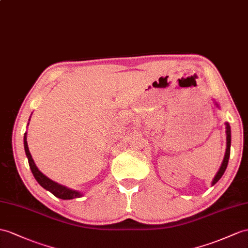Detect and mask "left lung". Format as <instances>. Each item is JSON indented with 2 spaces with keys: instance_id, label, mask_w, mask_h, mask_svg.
I'll list each match as a JSON object with an SVG mask.
<instances>
[{
  "instance_id": "obj_1",
  "label": "left lung",
  "mask_w": 248,
  "mask_h": 248,
  "mask_svg": "<svg viewBox=\"0 0 248 248\" xmlns=\"http://www.w3.org/2000/svg\"><path fill=\"white\" fill-rule=\"evenodd\" d=\"M216 105L218 106V104L216 103ZM226 125V152H225V155H224V159H223V162L221 164V167L219 171L217 172V174L215 176L214 180H213V185H215L218 181L221 179V177L223 176V173H224L227 164H228V160H229V155H231V143H232V135H231V126H229L228 123H225Z\"/></svg>"
}]
</instances>
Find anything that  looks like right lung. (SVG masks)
Returning a JSON list of instances; mask_svg holds the SVG:
<instances>
[{
    "instance_id": "add662e5",
    "label": "right lung",
    "mask_w": 248,
    "mask_h": 248,
    "mask_svg": "<svg viewBox=\"0 0 248 248\" xmlns=\"http://www.w3.org/2000/svg\"><path fill=\"white\" fill-rule=\"evenodd\" d=\"M29 121H30V119H29ZM24 148H25V153H26L27 159H28L29 167H30V170H31L33 177L35 178V180L38 181V183L42 187H43V188H45L48 191H50L51 194L53 196H56L57 198L63 199V200H70V199L82 197V194L80 191L70 189V188H68V187H66L64 185H61V184H59L57 182H54V181L50 180L49 178H47L44 173H42L39 170V168L37 167V165L34 164L32 156H31V155H30V152H29L26 132L24 134Z\"/></svg>"
}]
</instances>
